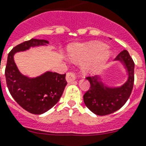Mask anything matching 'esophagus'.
<instances>
[{
	"label": "esophagus",
	"instance_id": "1",
	"mask_svg": "<svg viewBox=\"0 0 146 146\" xmlns=\"http://www.w3.org/2000/svg\"><path fill=\"white\" fill-rule=\"evenodd\" d=\"M66 78L68 82H72L76 79V73L74 72H68L66 74Z\"/></svg>",
	"mask_w": 146,
	"mask_h": 146
}]
</instances>
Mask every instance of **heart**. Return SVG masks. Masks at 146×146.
Returning <instances> with one entry per match:
<instances>
[{"label": "heart", "instance_id": "b5f03b06", "mask_svg": "<svg viewBox=\"0 0 146 146\" xmlns=\"http://www.w3.org/2000/svg\"><path fill=\"white\" fill-rule=\"evenodd\" d=\"M71 58L84 61L82 68L89 74H96L104 68L111 57V52L100 41H90L76 44L69 50Z\"/></svg>", "mask_w": 146, "mask_h": 146}]
</instances>
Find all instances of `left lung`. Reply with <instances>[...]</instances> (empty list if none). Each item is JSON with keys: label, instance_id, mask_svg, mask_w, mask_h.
Returning a JSON list of instances; mask_svg holds the SVG:
<instances>
[{"label": "left lung", "instance_id": "obj_1", "mask_svg": "<svg viewBox=\"0 0 146 146\" xmlns=\"http://www.w3.org/2000/svg\"><path fill=\"white\" fill-rule=\"evenodd\" d=\"M115 59L121 61L128 72L127 80L121 87H108L98 77H87L90 87L84 95V102L92 112L100 116L120 109L129 99L133 87L134 62L129 53L123 50Z\"/></svg>", "mask_w": 146, "mask_h": 146}]
</instances>
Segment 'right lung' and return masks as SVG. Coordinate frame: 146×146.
<instances>
[{
  "mask_svg": "<svg viewBox=\"0 0 146 146\" xmlns=\"http://www.w3.org/2000/svg\"><path fill=\"white\" fill-rule=\"evenodd\" d=\"M46 44L47 40L34 38L19 44L8 54L5 68L6 82L13 98L22 108L35 115L46 112L58 102L67 84L66 74L47 72L39 77L29 78L19 72L13 56L16 52L26 50L31 46Z\"/></svg>",
  "mask_w": 146,
  "mask_h": 146,
  "instance_id": "right-lung-1",
  "label": "right lung"
}]
</instances>
